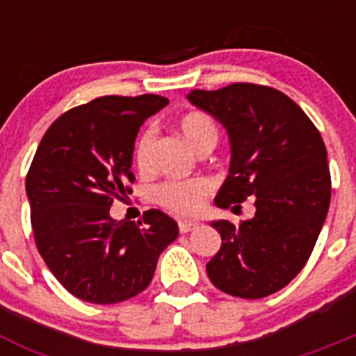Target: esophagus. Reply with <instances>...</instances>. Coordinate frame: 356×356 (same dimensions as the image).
<instances>
[{
  "label": "esophagus",
  "mask_w": 356,
  "mask_h": 356,
  "mask_svg": "<svg viewBox=\"0 0 356 356\" xmlns=\"http://www.w3.org/2000/svg\"><path fill=\"white\" fill-rule=\"evenodd\" d=\"M197 222L196 221H180L178 222V228H180L181 234H187V232H193V229L197 228Z\"/></svg>",
  "instance_id": "obj_1"
}]
</instances>
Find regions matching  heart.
<instances>
[{
  "mask_svg": "<svg viewBox=\"0 0 356 356\" xmlns=\"http://www.w3.org/2000/svg\"><path fill=\"white\" fill-rule=\"evenodd\" d=\"M180 131L194 151H200L203 146L217 143L216 122L205 114L193 112L180 121ZM155 134L153 130H144L135 146V162L140 171L149 169L151 149H153ZM212 184L205 178H193L185 181H165L156 188V201L160 205L176 213H194L201 209L203 200L210 193Z\"/></svg>",
  "mask_w": 356,
  "mask_h": 356,
  "instance_id": "1",
  "label": "heart"
}]
</instances>
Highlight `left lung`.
I'll return each mask as SVG.
<instances>
[{
    "label": "left lung",
    "instance_id": "obj_1",
    "mask_svg": "<svg viewBox=\"0 0 356 356\" xmlns=\"http://www.w3.org/2000/svg\"><path fill=\"white\" fill-rule=\"evenodd\" d=\"M187 99L226 128L228 176L219 209L254 196V216L235 226L210 222L221 250L207 264L209 278L229 296L259 300L301 271L325 225L332 196L323 137L303 110L280 90L234 83L191 90Z\"/></svg>",
    "mask_w": 356,
    "mask_h": 356
}]
</instances>
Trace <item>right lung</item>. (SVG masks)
I'll use <instances>...</instances> for the list:
<instances>
[{
    "label": "right lung",
    "instance_id": "1",
    "mask_svg": "<svg viewBox=\"0 0 356 356\" xmlns=\"http://www.w3.org/2000/svg\"><path fill=\"white\" fill-rule=\"evenodd\" d=\"M168 103L155 94L97 97L60 115L37 147L26 176L37 250L80 300L110 305L143 292L178 237L175 219L156 209L144 225L110 216L114 200L131 193L139 128Z\"/></svg>",
    "mask_w": 356,
    "mask_h": 356
}]
</instances>
